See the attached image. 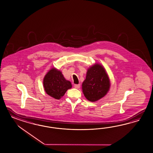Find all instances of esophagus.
Masks as SVG:
<instances>
[{
	"label": "esophagus",
	"mask_w": 153,
	"mask_h": 153,
	"mask_svg": "<svg viewBox=\"0 0 153 153\" xmlns=\"http://www.w3.org/2000/svg\"><path fill=\"white\" fill-rule=\"evenodd\" d=\"M75 88H77V89H78V88H79V87H80V85L79 84H78V85H75Z\"/></svg>",
	"instance_id": "obj_1"
}]
</instances>
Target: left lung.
<instances>
[{
  "instance_id": "obj_1",
  "label": "left lung",
  "mask_w": 153,
  "mask_h": 153,
  "mask_svg": "<svg viewBox=\"0 0 153 153\" xmlns=\"http://www.w3.org/2000/svg\"><path fill=\"white\" fill-rule=\"evenodd\" d=\"M110 87L109 76L101 64L94 63L88 68L86 79L82 85V92L87 100H100L108 93Z\"/></svg>"
}]
</instances>
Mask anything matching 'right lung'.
Masks as SVG:
<instances>
[{
	"instance_id": "right-lung-1",
	"label": "right lung",
	"mask_w": 153,
	"mask_h": 153,
	"mask_svg": "<svg viewBox=\"0 0 153 153\" xmlns=\"http://www.w3.org/2000/svg\"><path fill=\"white\" fill-rule=\"evenodd\" d=\"M43 86L46 93L56 100H60L72 88L71 82L66 80L62 72L55 67H52L45 75Z\"/></svg>"
}]
</instances>
